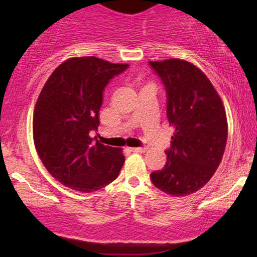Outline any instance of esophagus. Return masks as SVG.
I'll list each match as a JSON object with an SVG mask.
<instances>
[{
    "instance_id": "1",
    "label": "esophagus",
    "mask_w": 257,
    "mask_h": 257,
    "mask_svg": "<svg viewBox=\"0 0 257 257\" xmlns=\"http://www.w3.org/2000/svg\"><path fill=\"white\" fill-rule=\"evenodd\" d=\"M130 151H131V152H136V153H143V152H145V151H147V149L146 147H131Z\"/></svg>"
}]
</instances>
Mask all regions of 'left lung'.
Listing matches in <instances>:
<instances>
[{
  "mask_svg": "<svg viewBox=\"0 0 257 257\" xmlns=\"http://www.w3.org/2000/svg\"><path fill=\"white\" fill-rule=\"evenodd\" d=\"M167 94V118L174 127L166 165L151 173L160 191L186 196L202 188L222 160L228 124L222 100L207 76L182 59L150 62Z\"/></svg>",
  "mask_w": 257,
  "mask_h": 257,
  "instance_id": "1",
  "label": "left lung"
}]
</instances>
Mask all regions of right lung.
I'll return each instance as SVG.
<instances>
[{
  "instance_id": "right-lung-1",
  "label": "right lung",
  "mask_w": 257,
  "mask_h": 257,
  "mask_svg": "<svg viewBox=\"0 0 257 257\" xmlns=\"http://www.w3.org/2000/svg\"><path fill=\"white\" fill-rule=\"evenodd\" d=\"M128 64L93 57L63 62L42 89L33 119L34 143L49 173L66 187L90 193L117 179L125 157L121 149L93 143L103 92Z\"/></svg>"
}]
</instances>
